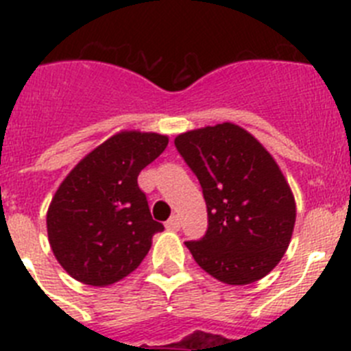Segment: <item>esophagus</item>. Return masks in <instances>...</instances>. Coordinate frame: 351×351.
Returning a JSON list of instances; mask_svg holds the SVG:
<instances>
[{"label": "esophagus", "mask_w": 351, "mask_h": 351, "mask_svg": "<svg viewBox=\"0 0 351 351\" xmlns=\"http://www.w3.org/2000/svg\"><path fill=\"white\" fill-rule=\"evenodd\" d=\"M167 230H179V226H181V221H179L178 216H172V218L169 219V221L165 223Z\"/></svg>", "instance_id": "esophagus-1"}]
</instances>
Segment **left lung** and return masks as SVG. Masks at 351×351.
<instances>
[{
  "instance_id": "obj_1",
  "label": "left lung",
  "mask_w": 351,
  "mask_h": 351,
  "mask_svg": "<svg viewBox=\"0 0 351 351\" xmlns=\"http://www.w3.org/2000/svg\"><path fill=\"white\" fill-rule=\"evenodd\" d=\"M202 186L209 226L186 247L225 285L262 280L283 258L295 225V198L280 165L234 123L190 130L173 141Z\"/></svg>"
}]
</instances>
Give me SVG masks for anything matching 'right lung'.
<instances>
[{"instance_id":"obj_1","label":"right lung","mask_w":351,"mask_h":351,"mask_svg":"<svg viewBox=\"0 0 351 351\" xmlns=\"http://www.w3.org/2000/svg\"><path fill=\"white\" fill-rule=\"evenodd\" d=\"M167 135L123 130L70 170L47 210L49 244L61 267L84 285L108 287L141 265L163 230L137 184Z\"/></svg>"}]
</instances>
